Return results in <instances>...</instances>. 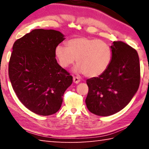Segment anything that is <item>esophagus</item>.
Listing matches in <instances>:
<instances>
[{"label": "esophagus", "mask_w": 149, "mask_h": 149, "mask_svg": "<svg viewBox=\"0 0 149 149\" xmlns=\"http://www.w3.org/2000/svg\"><path fill=\"white\" fill-rule=\"evenodd\" d=\"M73 81H74V82L75 84H78V83L80 82V79L78 77H73Z\"/></svg>", "instance_id": "obj_1"}]
</instances>
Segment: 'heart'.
<instances>
[{
    "label": "heart",
    "instance_id": "obj_1",
    "mask_svg": "<svg viewBox=\"0 0 149 149\" xmlns=\"http://www.w3.org/2000/svg\"><path fill=\"white\" fill-rule=\"evenodd\" d=\"M67 47L58 45L55 56L62 68L77 64L75 71L88 77L102 75L109 66L112 52L110 47L101 40L85 37H75L66 42Z\"/></svg>",
    "mask_w": 149,
    "mask_h": 149
}]
</instances>
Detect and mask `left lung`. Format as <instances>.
Wrapping results in <instances>:
<instances>
[{
  "label": "left lung",
  "instance_id": "1",
  "mask_svg": "<svg viewBox=\"0 0 149 149\" xmlns=\"http://www.w3.org/2000/svg\"><path fill=\"white\" fill-rule=\"evenodd\" d=\"M110 47L112 57L107 70L86 81L89 87L87 107L93 114L100 116L114 114L125 108L140 84L137 50L119 41L113 42Z\"/></svg>",
  "mask_w": 149,
  "mask_h": 149
}]
</instances>
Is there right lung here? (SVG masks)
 I'll return each mask as SVG.
<instances>
[{"label":"right lung","mask_w":149,"mask_h":149,"mask_svg":"<svg viewBox=\"0 0 149 149\" xmlns=\"http://www.w3.org/2000/svg\"><path fill=\"white\" fill-rule=\"evenodd\" d=\"M53 29H34L12 47L8 75L18 99L35 114L49 116L61 107L73 77L58 64L55 49L64 40Z\"/></svg>","instance_id":"obj_1"}]
</instances>
